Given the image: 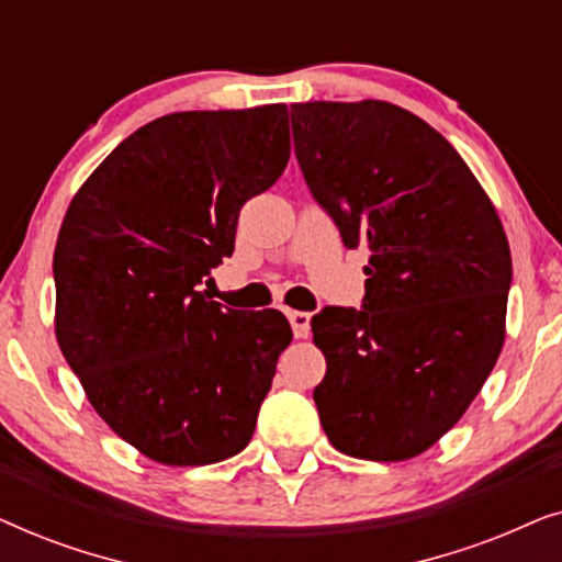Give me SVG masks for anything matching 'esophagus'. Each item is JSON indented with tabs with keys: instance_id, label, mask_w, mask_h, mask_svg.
<instances>
[{
	"instance_id": "1",
	"label": "esophagus",
	"mask_w": 562,
	"mask_h": 562,
	"mask_svg": "<svg viewBox=\"0 0 562 562\" xmlns=\"http://www.w3.org/2000/svg\"><path fill=\"white\" fill-rule=\"evenodd\" d=\"M289 325H291V329H294V337H306L310 335V312H296V310H291L289 314Z\"/></svg>"
}]
</instances>
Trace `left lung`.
I'll use <instances>...</instances> for the list:
<instances>
[{"label":"left lung","mask_w":562,"mask_h":562,"mask_svg":"<svg viewBox=\"0 0 562 562\" xmlns=\"http://www.w3.org/2000/svg\"><path fill=\"white\" fill-rule=\"evenodd\" d=\"M291 130L345 248L371 250L363 306L312 319L327 360L319 422L345 456L409 460L463 417L502 352L512 286L502 220L458 150L402 106L291 104Z\"/></svg>","instance_id":"1"}]
</instances>
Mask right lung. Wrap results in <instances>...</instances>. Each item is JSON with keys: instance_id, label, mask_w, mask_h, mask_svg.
<instances>
[{"instance_id": "right-lung-1", "label": "right lung", "mask_w": 562, "mask_h": 562, "mask_svg": "<svg viewBox=\"0 0 562 562\" xmlns=\"http://www.w3.org/2000/svg\"><path fill=\"white\" fill-rule=\"evenodd\" d=\"M289 156L286 104L173 112L122 140L68 206L53 256L60 352L150 460L210 465L250 442L291 327L199 286Z\"/></svg>"}]
</instances>
